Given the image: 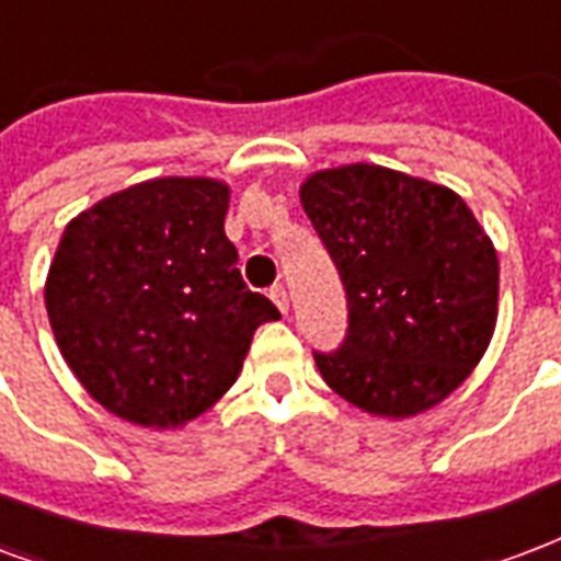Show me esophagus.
Wrapping results in <instances>:
<instances>
[{
    "label": "esophagus",
    "instance_id": "34e87169",
    "mask_svg": "<svg viewBox=\"0 0 561 561\" xmlns=\"http://www.w3.org/2000/svg\"><path fill=\"white\" fill-rule=\"evenodd\" d=\"M268 296H272V301H275L280 313H289V293H286L284 284L272 286V293H268Z\"/></svg>",
    "mask_w": 561,
    "mask_h": 561
}]
</instances>
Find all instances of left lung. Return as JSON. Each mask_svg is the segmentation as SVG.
Segmentation results:
<instances>
[{"mask_svg":"<svg viewBox=\"0 0 561 561\" xmlns=\"http://www.w3.org/2000/svg\"><path fill=\"white\" fill-rule=\"evenodd\" d=\"M301 206L348 298L336 352H316L325 385L373 416L435 408L482 360L496 325L494 242L453 188L393 168L316 171Z\"/></svg>","mask_w":561,"mask_h":561,"instance_id":"1","label":"left lung"}]
</instances>
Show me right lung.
<instances>
[{"label": "right lung", "instance_id": "add662e5", "mask_svg": "<svg viewBox=\"0 0 561 561\" xmlns=\"http://www.w3.org/2000/svg\"><path fill=\"white\" fill-rule=\"evenodd\" d=\"M230 185L159 176L96 201L65 227L46 275L61 357L96 402L147 428L213 408L254 331L280 319L251 293L225 233Z\"/></svg>", "mask_w": 561, "mask_h": 561}]
</instances>
